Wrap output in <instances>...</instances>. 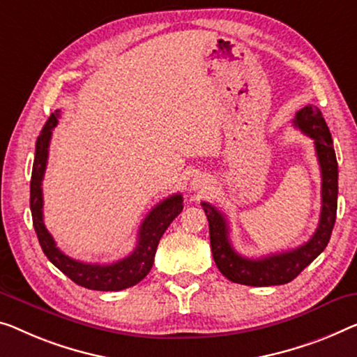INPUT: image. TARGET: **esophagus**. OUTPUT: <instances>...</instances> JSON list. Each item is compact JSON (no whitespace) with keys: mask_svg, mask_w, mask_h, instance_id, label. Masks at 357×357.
<instances>
[{"mask_svg":"<svg viewBox=\"0 0 357 357\" xmlns=\"http://www.w3.org/2000/svg\"><path fill=\"white\" fill-rule=\"evenodd\" d=\"M190 184H192L195 189H202V185H205L204 184V179H199V178H194L192 183H190Z\"/></svg>","mask_w":357,"mask_h":357,"instance_id":"obj_1","label":"esophagus"}]
</instances>
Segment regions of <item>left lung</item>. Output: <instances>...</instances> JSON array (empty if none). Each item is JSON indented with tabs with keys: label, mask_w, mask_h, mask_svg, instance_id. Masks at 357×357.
<instances>
[{
	"label": "left lung",
	"mask_w": 357,
	"mask_h": 357,
	"mask_svg": "<svg viewBox=\"0 0 357 357\" xmlns=\"http://www.w3.org/2000/svg\"><path fill=\"white\" fill-rule=\"evenodd\" d=\"M294 125L314 141L319 167L322 174V208L317 229L305 245L289 252L268 255L263 258H245L234 250L227 220L216 206L202 202L210 225L213 259L221 274L231 282L252 287L289 284L306 266L324 252L331 241L338 197V163L331 131L316 105H306L296 112Z\"/></svg>",
	"instance_id": "1"
}]
</instances>
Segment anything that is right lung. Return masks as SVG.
I'll list each match as a JSON object with an SVG mask.
<instances>
[{
    "instance_id": "right-lung-1",
    "label": "right lung",
    "mask_w": 357,
    "mask_h": 357,
    "mask_svg": "<svg viewBox=\"0 0 357 357\" xmlns=\"http://www.w3.org/2000/svg\"><path fill=\"white\" fill-rule=\"evenodd\" d=\"M57 119H59V110H56V114H52L47 119L38 139H36L35 160L30 181L31 220H33V227L36 236H38L43 252L57 269L62 271L68 279H72L77 285H82L84 289L116 291L136 285L152 269L153 258H155L158 242H160L163 232L168 229L174 218L183 211V197H181V194H174L153 206L152 211H149V215L139 227V232H137L136 248L132 250L131 255H128L120 261L112 264H91L77 261V259L63 255L56 247L54 238L46 229L45 221H43L41 183L43 178H45L47 149H50L52 128L57 125Z\"/></svg>"
}]
</instances>
